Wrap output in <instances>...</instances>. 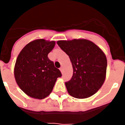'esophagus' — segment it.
Returning a JSON list of instances; mask_svg holds the SVG:
<instances>
[{
  "label": "esophagus",
  "mask_w": 125,
  "mask_h": 125,
  "mask_svg": "<svg viewBox=\"0 0 125 125\" xmlns=\"http://www.w3.org/2000/svg\"><path fill=\"white\" fill-rule=\"evenodd\" d=\"M59 69H60L61 72L62 73V71H63V68H62V67H61V68H59Z\"/></svg>",
  "instance_id": "1"
}]
</instances>
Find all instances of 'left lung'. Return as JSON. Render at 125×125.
I'll return each mask as SVG.
<instances>
[{
  "mask_svg": "<svg viewBox=\"0 0 125 125\" xmlns=\"http://www.w3.org/2000/svg\"><path fill=\"white\" fill-rule=\"evenodd\" d=\"M57 44L69 56L73 74L65 83L71 96L79 99L93 95L105 80L107 59L100 47L86 39L58 41Z\"/></svg>",
  "mask_w": 125,
  "mask_h": 125,
  "instance_id": "obj_1",
  "label": "left lung"
}]
</instances>
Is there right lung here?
I'll return each instance as SVG.
<instances>
[{
	"mask_svg": "<svg viewBox=\"0 0 125 125\" xmlns=\"http://www.w3.org/2000/svg\"><path fill=\"white\" fill-rule=\"evenodd\" d=\"M55 41L41 39L27 44L19 53L14 68V76L19 88L26 94L36 99L49 96L57 78L59 69L48 58Z\"/></svg>",
	"mask_w": 125,
	"mask_h": 125,
	"instance_id": "1",
	"label": "right lung"
}]
</instances>
